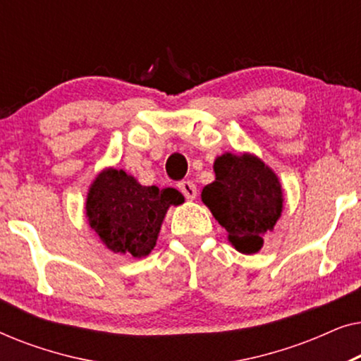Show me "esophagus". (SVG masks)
<instances>
[{"instance_id": "esophagus-1", "label": "esophagus", "mask_w": 361, "mask_h": 361, "mask_svg": "<svg viewBox=\"0 0 361 361\" xmlns=\"http://www.w3.org/2000/svg\"><path fill=\"white\" fill-rule=\"evenodd\" d=\"M177 187H179V190L184 194L187 200H194L197 197V187L192 180H182L177 184Z\"/></svg>"}]
</instances>
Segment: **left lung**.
<instances>
[{"mask_svg": "<svg viewBox=\"0 0 361 361\" xmlns=\"http://www.w3.org/2000/svg\"><path fill=\"white\" fill-rule=\"evenodd\" d=\"M215 180L202 189V202L228 233L236 251L255 255L263 248V236L273 231L284 209L279 177L251 152L219 156Z\"/></svg>", "mask_w": 361, "mask_h": 361, "instance_id": "obj_1", "label": "left lung"}]
</instances>
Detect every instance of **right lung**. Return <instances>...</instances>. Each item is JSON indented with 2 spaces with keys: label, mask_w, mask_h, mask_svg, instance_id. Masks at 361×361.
I'll list each match as a JSON object with an SVG mask.
<instances>
[{
  "label": "right lung",
  "mask_w": 361,
  "mask_h": 361,
  "mask_svg": "<svg viewBox=\"0 0 361 361\" xmlns=\"http://www.w3.org/2000/svg\"><path fill=\"white\" fill-rule=\"evenodd\" d=\"M180 204L179 190L141 185L123 169L105 167L88 187L85 216L108 250L141 259L154 250L169 207Z\"/></svg>",
  "instance_id": "1"
}]
</instances>
